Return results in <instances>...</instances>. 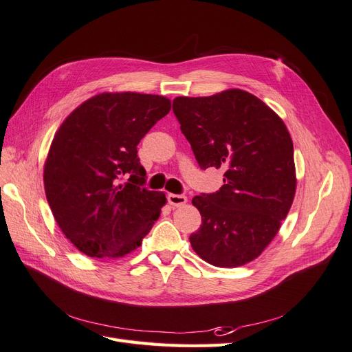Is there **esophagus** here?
Instances as JSON below:
<instances>
[{
  "label": "esophagus",
  "mask_w": 352,
  "mask_h": 352,
  "mask_svg": "<svg viewBox=\"0 0 352 352\" xmlns=\"http://www.w3.org/2000/svg\"><path fill=\"white\" fill-rule=\"evenodd\" d=\"M167 201L170 206L173 207H182L188 202V198L185 195H180V194H168L167 195Z\"/></svg>",
  "instance_id": "1"
}]
</instances>
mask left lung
Here are the masks:
<instances>
[{
	"instance_id": "8db88e82",
	"label": "left lung",
	"mask_w": 352,
	"mask_h": 352,
	"mask_svg": "<svg viewBox=\"0 0 352 352\" xmlns=\"http://www.w3.org/2000/svg\"><path fill=\"white\" fill-rule=\"evenodd\" d=\"M173 113L199 167L225 170L219 190L192 199L201 228L190 245L216 267L252 261L279 232L295 197L289 132L270 107L241 89L177 97Z\"/></svg>"
}]
</instances>
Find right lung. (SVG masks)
<instances>
[{"mask_svg":"<svg viewBox=\"0 0 352 352\" xmlns=\"http://www.w3.org/2000/svg\"><path fill=\"white\" fill-rule=\"evenodd\" d=\"M168 111L162 95L107 92L80 104L60 126L44 167L45 194L80 252L123 257L160 217L166 195L145 188L138 144Z\"/></svg>","mask_w":352,"mask_h":352,"instance_id":"add662e5","label":"right lung"}]
</instances>
